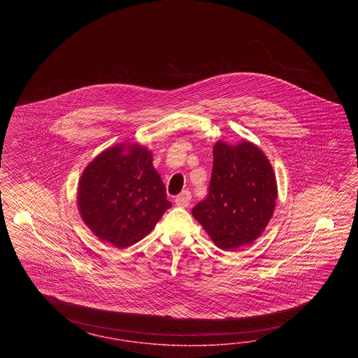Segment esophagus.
Listing matches in <instances>:
<instances>
[{"label":"esophagus","instance_id":"obj_1","mask_svg":"<svg viewBox=\"0 0 358 358\" xmlns=\"http://www.w3.org/2000/svg\"><path fill=\"white\" fill-rule=\"evenodd\" d=\"M190 201H192V194H190V192H187V190H184L181 194L177 195L176 199H174L176 205L180 207L189 206Z\"/></svg>","mask_w":358,"mask_h":358}]
</instances>
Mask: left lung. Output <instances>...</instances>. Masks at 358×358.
Returning a JSON list of instances; mask_svg holds the SVG:
<instances>
[{"mask_svg": "<svg viewBox=\"0 0 358 358\" xmlns=\"http://www.w3.org/2000/svg\"><path fill=\"white\" fill-rule=\"evenodd\" d=\"M214 165L206 199L192 210L217 248L250 245L271 222L277 180L269 159L250 141L213 147Z\"/></svg>", "mask_w": 358, "mask_h": 358, "instance_id": "1", "label": "left lung"}]
</instances>
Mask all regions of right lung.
<instances>
[{"mask_svg": "<svg viewBox=\"0 0 358 358\" xmlns=\"http://www.w3.org/2000/svg\"><path fill=\"white\" fill-rule=\"evenodd\" d=\"M152 152L120 143L101 152L80 177L77 207L99 240L120 250L145 238L172 207Z\"/></svg>", "mask_w": 358, "mask_h": 358, "instance_id": "add662e5", "label": "right lung"}]
</instances>
